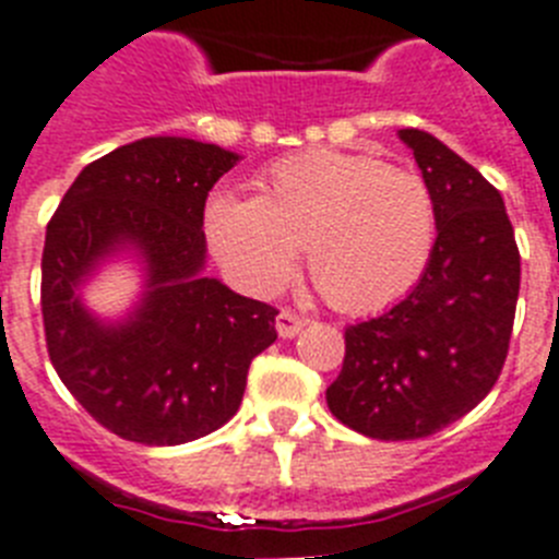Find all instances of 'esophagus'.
I'll return each mask as SVG.
<instances>
[{
	"label": "esophagus",
	"mask_w": 559,
	"mask_h": 559,
	"mask_svg": "<svg viewBox=\"0 0 559 559\" xmlns=\"http://www.w3.org/2000/svg\"><path fill=\"white\" fill-rule=\"evenodd\" d=\"M275 330L281 337H295L304 330V318L295 316L293 309H281L278 318H275Z\"/></svg>",
	"instance_id": "1"
}]
</instances>
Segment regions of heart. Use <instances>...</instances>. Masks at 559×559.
Listing matches in <instances>:
<instances>
[{
	"label": "heart",
	"mask_w": 559,
	"mask_h": 559,
	"mask_svg": "<svg viewBox=\"0 0 559 559\" xmlns=\"http://www.w3.org/2000/svg\"><path fill=\"white\" fill-rule=\"evenodd\" d=\"M207 238L229 278L250 295H275L298 264L344 312H374L409 293L435 243V204L417 173L372 156L309 150L258 178V199L218 192Z\"/></svg>",
	"instance_id": "b5f03b06"
}]
</instances>
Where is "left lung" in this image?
<instances>
[{
    "instance_id": "8db88e82",
    "label": "left lung",
    "mask_w": 559,
    "mask_h": 559,
    "mask_svg": "<svg viewBox=\"0 0 559 559\" xmlns=\"http://www.w3.org/2000/svg\"><path fill=\"white\" fill-rule=\"evenodd\" d=\"M435 204L438 238L406 298L346 330L330 412L374 440H415L472 412L509 352L520 252L503 195L426 130H397Z\"/></svg>"
}]
</instances>
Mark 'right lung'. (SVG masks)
I'll return each mask as SVG.
<instances>
[{
    "label": "right lung",
    "instance_id": "obj_1",
    "mask_svg": "<svg viewBox=\"0 0 559 559\" xmlns=\"http://www.w3.org/2000/svg\"><path fill=\"white\" fill-rule=\"evenodd\" d=\"M238 153L185 135H147L87 164L64 192L41 252L50 364L70 395L119 438L178 447L222 429L241 406L278 309L207 270L204 201ZM124 260L143 289L116 319L83 289Z\"/></svg>",
    "mask_w": 559,
    "mask_h": 559
}]
</instances>
